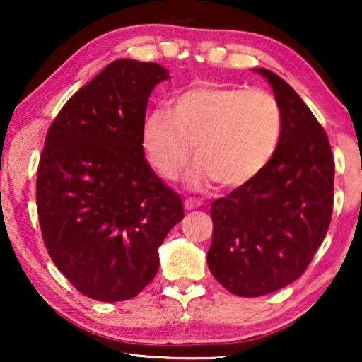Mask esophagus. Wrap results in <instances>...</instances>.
I'll use <instances>...</instances> for the list:
<instances>
[{"label":"esophagus","mask_w":362,"mask_h":362,"mask_svg":"<svg viewBox=\"0 0 362 362\" xmlns=\"http://www.w3.org/2000/svg\"><path fill=\"white\" fill-rule=\"evenodd\" d=\"M202 202L199 199H196V197H186L185 199V209L191 211V209H196V207H199Z\"/></svg>","instance_id":"34e87169"}]
</instances>
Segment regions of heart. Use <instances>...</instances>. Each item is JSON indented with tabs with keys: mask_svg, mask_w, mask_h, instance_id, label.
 <instances>
[{
	"mask_svg": "<svg viewBox=\"0 0 362 362\" xmlns=\"http://www.w3.org/2000/svg\"><path fill=\"white\" fill-rule=\"evenodd\" d=\"M284 113L260 88L199 86L175 97L171 110L156 108L143 123V146L158 175L175 180L194 145L192 186L217 181L239 187L265 170L279 150Z\"/></svg>",
	"mask_w": 362,
	"mask_h": 362,
	"instance_id": "obj_1",
	"label": "heart"
}]
</instances>
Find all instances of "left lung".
Wrapping results in <instances>:
<instances>
[{
  "mask_svg": "<svg viewBox=\"0 0 362 362\" xmlns=\"http://www.w3.org/2000/svg\"><path fill=\"white\" fill-rule=\"evenodd\" d=\"M272 83L284 113L279 150L264 171L211 204L207 265L237 296H262L300 279L328 232L334 158L328 135L284 78Z\"/></svg>",
  "mask_w": 362,
  "mask_h": 362,
  "instance_id": "left-lung-1",
  "label": "left lung"
}]
</instances>
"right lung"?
<instances>
[{
    "label": "right lung",
    "instance_id": "add662e5",
    "mask_svg": "<svg viewBox=\"0 0 362 362\" xmlns=\"http://www.w3.org/2000/svg\"><path fill=\"white\" fill-rule=\"evenodd\" d=\"M155 62L117 59L74 93L49 127L37 166L44 245L64 276L98 301L136 296L155 279L158 247L182 217L177 192L143 153Z\"/></svg>",
    "mask_w": 362,
    "mask_h": 362
}]
</instances>
